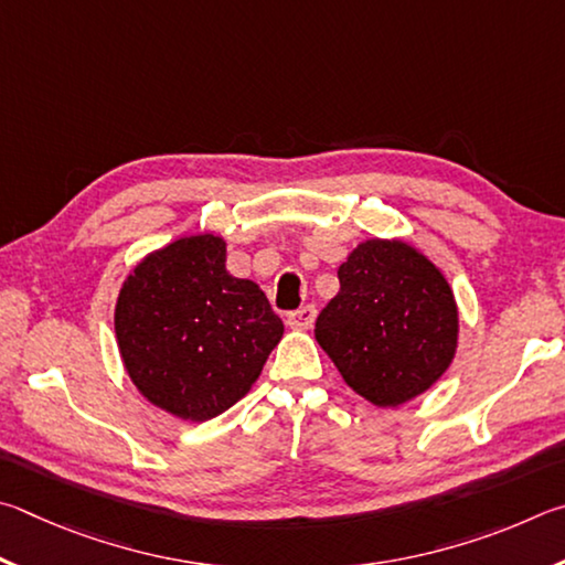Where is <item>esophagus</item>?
Returning <instances> with one entry per match:
<instances>
[{
	"label": "esophagus",
	"mask_w": 565,
	"mask_h": 565,
	"mask_svg": "<svg viewBox=\"0 0 565 565\" xmlns=\"http://www.w3.org/2000/svg\"><path fill=\"white\" fill-rule=\"evenodd\" d=\"M315 318H318V310H315V305H305V308L295 310L288 315V328L292 330H310L315 324Z\"/></svg>",
	"instance_id": "obj_1"
}]
</instances>
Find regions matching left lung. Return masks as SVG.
Here are the masks:
<instances>
[{
    "instance_id": "1",
    "label": "left lung",
    "mask_w": 565,
    "mask_h": 565,
    "mask_svg": "<svg viewBox=\"0 0 565 565\" xmlns=\"http://www.w3.org/2000/svg\"><path fill=\"white\" fill-rule=\"evenodd\" d=\"M338 277L315 340L348 387L380 409L434 387L457 358L459 308L431 257L402 237H367Z\"/></svg>"
}]
</instances>
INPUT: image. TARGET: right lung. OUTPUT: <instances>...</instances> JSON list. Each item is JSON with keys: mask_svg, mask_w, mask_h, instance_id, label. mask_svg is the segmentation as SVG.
Returning a JSON list of instances; mask_svg holds the SVG:
<instances>
[{"mask_svg": "<svg viewBox=\"0 0 565 565\" xmlns=\"http://www.w3.org/2000/svg\"><path fill=\"white\" fill-rule=\"evenodd\" d=\"M225 247L213 233L175 237L131 267L116 298L126 374L183 422H207L243 399L285 332L265 292L225 270Z\"/></svg>", "mask_w": 565, "mask_h": 565, "instance_id": "1", "label": "right lung"}]
</instances>
